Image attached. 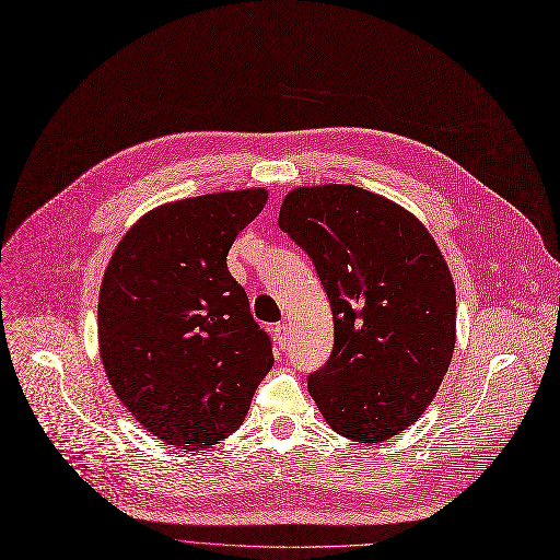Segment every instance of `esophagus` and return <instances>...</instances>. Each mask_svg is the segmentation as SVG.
Masks as SVG:
<instances>
[{
    "label": "esophagus",
    "instance_id": "esophagus-1",
    "mask_svg": "<svg viewBox=\"0 0 560 560\" xmlns=\"http://www.w3.org/2000/svg\"><path fill=\"white\" fill-rule=\"evenodd\" d=\"M273 338H276V342H278V346H280L282 350H287V348H289V340H291V336H289V325H287V323H278V325L273 327Z\"/></svg>",
    "mask_w": 560,
    "mask_h": 560
}]
</instances>
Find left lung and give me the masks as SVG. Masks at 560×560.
<instances>
[{"instance_id":"8db88e82","label":"left lung","mask_w":560,"mask_h":560,"mask_svg":"<svg viewBox=\"0 0 560 560\" xmlns=\"http://www.w3.org/2000/svg\"><path fill=\"white\" fill-rule=\"evenodd\" d=\"M280 229L316 267L334 348L307 388L338 435L376 444L433 401L455 348V284L408 210L357 186L291 190Z\"/></svg>"}]
</instances>
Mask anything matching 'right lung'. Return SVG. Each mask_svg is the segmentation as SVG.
<instances>
[{
	"label": "right lung",
	"mask_w": 560,
	"mask_h": 560,
	"mask_svg": "<svg viewBox=\"0 0 560 560\" xmlns=\"http://www.w3.org/2000/svg\"><path fill=\"white\" fill-rule=\"evenodd\" d=\"M267 190L172 201L116 246L98 295V342L116 397L179 448L226 440L244 421L273 346L226 255Z\"/></svg>",
	"instance_id": "add662e5"
}]
</instances>
